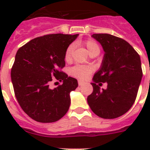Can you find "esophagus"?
Instances as JSON below:
<instances>
[{
    "mask_svg": "<svg viewBox=\"0 0 150 150\" xmlns=\"http://www.w3.org/2000/svg\"><path fill=\"white\" fill-rule=\"evenodd\" d=\"M84 84H85V82H83V81L79 80V86H83Z\"/></svg>",
    "mask_w": 150,
    "mask_h": 150,
    "instance_id": "esophagus-1",
    "label": "esophagus"
}]
</instances>
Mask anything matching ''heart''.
<instances>
[{"label":"heart","mask_w":150,"mask_h":150,"mask_svg":"<svg viewBox=\"0 0 150 150\" xmlns=\"http://www.w3.org/2000/svg\"><path fill=\"white\" fill-rule=\"evenodd\" d=\"M84 45L86 46L87 50L89 53L90 55H93L94 54H99L100 51V46L96 41L93 40H88L84 42ZM73 49H74V45L70 44L68 48L66 49L65 54H64V59L65 61H69L71 58V54H72ZM93 71V68L89 66L83 65H76L73 67L71 69V75H74L75 77L80 79H86L89 77V75L91 74Z\"/></svg>","instance_id":"heart-1"}]
</instances>
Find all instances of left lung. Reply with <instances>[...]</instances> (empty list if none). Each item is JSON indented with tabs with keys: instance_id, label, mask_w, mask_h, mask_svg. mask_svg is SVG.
Segmentation results:
<instances>
[{
	"instance_id": "8db88e82",
	"label": "left lung",
	"mask_w": 150,
	"mask_h": 150,
	"mask_svg": "<svg viewBox=\"0 0 150 150\" xmlns=\"http://www.w3.org/2000/svg\"><path fill=\"white\" fill-rule=\"evenodd\" d=\"M92 36L102 45L105 54L93 79V91L87 102L97 116L116 118L128 111L136 99L142 77L140 57L123 39L107 33ZM100 82H107V89L100 90Z\"/></svg>"
}]
</instances>
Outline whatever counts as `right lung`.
Segmentation results:
<instances>
[{"instance_id":"1","label":"right lung","mask_w":150,"mask_h":150,"mask_svg":"<svg viewBox=\"0 0 150 150\" xmlns=\"http://www.w3.org/2000/svg\"><path fill=\"white\" fill-rule=\"evenodd\" d=\"M78 34H49L32 40L18 50L11 77L15 97L25 114L41 123L60 120L70 107V92L78 81L61 69L64 54ZM54 79L63 83L54 90Z\"/></svg>"}]
</instances>
